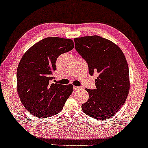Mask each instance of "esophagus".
<instances>
[{"mask_svg":"<svg viewBox=\"0 0 148 148\" xmlns=\"http://www.w3.org/2000/svg\"><path fill=\"white\" fill-rule=\"evenodd\" d=\"M79 88H80V87H78V86H74V90L79 89Z\"/></svg>","mask_w":148,"mask_h":148,"instance_id":"1","label":"esophagus"}]
</instances>
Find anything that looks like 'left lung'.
<instances>
[{
	"label": "left lung",
	"mask_w": 148,
	"mask_h": 148,
	"mask_svg": "<svg viewBox=\"0 0 148 148\" xmlns=\"http://www.w3.org/2000/svg\"><path fill=\"white\" fill-rule=\"evenodd\" d=\"M77 52L87 61L89 74H99L96 88H86L87 102L83 111L97 120H107L119 111L127 99L130 88L129 67L120 47L109 39L98 36L74 39Z\"/></svg>",
	"instance_id": "left-lung-1"
}]
</instances>
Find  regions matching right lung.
Wrapping results in <instances>:
<instances>
[{"instance_id": "obj_1", "label": "right lung", "mask_w": 148, "mask_h": 148, "mask_svg": "<svg viewBox=\"0 0 148 148\" xmlns=\"http://www.w3.org/2000/svg\"><path fill=\"white\" fill-rule=\"evenodd\" d=\"M74 47L72 39L47 37L24 53L17 67V89L22 103L34 116L58 114L73 91V85L52 83L58 56Z\"/></svg>"}]
</instances>
